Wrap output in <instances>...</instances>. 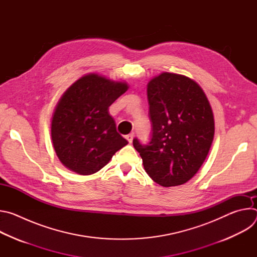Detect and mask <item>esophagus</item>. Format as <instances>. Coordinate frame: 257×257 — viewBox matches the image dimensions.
Here are the masks:
<instances>
[{
    "mask_svg": "<svg viewBox=\"0 0 257 257\" xmlns=\"http://www.w3.org/2000/svg\"><path fill=\"white\" fill-rule=\"evenodd\" d=\"M133 137H134V133H130V134L126 135V139L129 143H131L133 141Z\"/></svg>",
    "mask_w": 257,
    "mask_h": 257,
    "instance_id": "34e87169",
    "label": "esophagus"
}]
</instances>
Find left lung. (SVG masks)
<instances>
[{
    "label": "left lung",
    "instance_id": "1",
    "mask_svg": "<svg viewBox=\"0 0 257 257\" xmlns=\"http://www.w3.org/2000/svg\"><path fill=\"white\" fill-rule=\"evenodd\" d=\"M152 135L133 146L145 172L164 187L182 185L199 170L214 134L210 104L201 87L188 77L162 73L148 85Z\"/></svg>",
    "mask_w": 257,
    "mask_h": 257
}]
</instances>
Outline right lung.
<instances>
[{
    "label": "right lung",
    "instance_id": "obj_1",
    "mask_svg": "<svg viewBox=\"0 0 257 257\" xmlns=\"http://www.w3.org/2000/svg\"><path fill=\"white\" fill-rule=\"evenodd\" d=\"M127 89L126 83L89 74L63 94L51 131L55 152L64 166L80 175L93 174L128 144L107 113Z\"/></svg>",
    "mask_w": 257,
    "mask_h": 257
}]
</instances>
